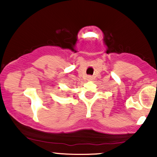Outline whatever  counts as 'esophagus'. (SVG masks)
Here are the masks:
<instances>
[{"instance_id": "34e87169", "label": "esophagus", "mask_w": 157, "mask_h": 157, "mask_svg": "<svg viewBox=\"0 0 157 157\" xmlns=\"http://www.w3.org/2000/svg\"><path fill=\"white\" fill-rule=\"evenodd\" d=\"M87 78H88V80H93L92 76H88V77H87Z\"/></svg>"}]
</instances>
